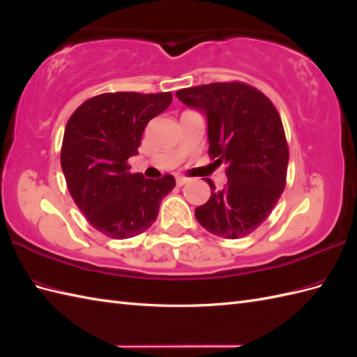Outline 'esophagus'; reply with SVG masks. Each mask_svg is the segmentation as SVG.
<instances>
[{
    "label": "esophagus",
    "mask_w": 357,
    "mask_h": 357,
    "mask_svg": "<svg viewBox=\"0 0 357 357\" xmlns=\"http://www.w3.org/2000/svg\"><path fill=\"white\" fill-rule=\"evenodd\" d=\"M176 183H177V186H185L186 185V183H188V178L186 177H177L176 178Z\"/></svg>",
    "instance_id": "esophagus-1"
}]
</instances>
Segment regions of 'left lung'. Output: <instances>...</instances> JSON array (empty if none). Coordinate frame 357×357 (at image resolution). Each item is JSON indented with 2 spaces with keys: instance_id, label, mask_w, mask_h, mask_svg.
<instances>
[{
  "instance_id": "obj_1",
  "label": "left lung",
  "mask_w": 357,
  "mask_h": 357,
  "mask_svg": "<svg viewBox=\"0 0 357 357\" xmlns=\"http://www.w3.org/2000/svg\"><path fill=\"white\" fill-rule=\"evenodd\" d=\"M207 114L208 155L226 165L228 183L195 208L202 228L228 240L250 235L271 214L286 186L289 147L277 109L243 82L210 83L176 92Z\"/></svg>"
}]
</instances>
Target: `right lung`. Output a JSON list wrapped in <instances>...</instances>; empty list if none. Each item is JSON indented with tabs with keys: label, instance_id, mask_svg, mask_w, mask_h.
<instances>
[{
	"label": "right lung",
	"instance_id": "right-lung-1",
	"mask_svg": "<svg viewBox=\"0 0 357 357\" xmlns=\"http://www.w3.org/2000/svg\"><path fill=\"white\" fill-rule=\"evenodd\" d=\"M171 101V92H109L86 100L68 119L61 147L68 192L86 220L109 238H131L149 229L176 186L171 174L144 178L128 164L147 123Z\"/></svg>",
	"mask_w": 357,
	"mask_h": 357
}]
</instances>
